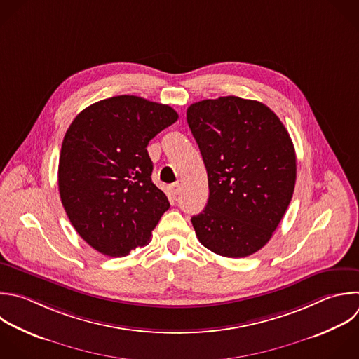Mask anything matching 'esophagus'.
I'll list each match as a JSON object with an SVG mask.
<instances>
[{"mask_svg": "<svg viewBox=\"0 0 359 359\" xmlns=\"http://www.w3.org/2000/svg\"><path fill=\"white\" fill-rule=\"evenodd\" d=\"M170 189H171V194H172L174 196H177V195L180 194V191H181V185H180L178 182L171 184V185H170Z\"/></svg>", "mask_w": 359, "mask_h": 359, "instance_id": "esophagus-1", "label": "esophagus"}]
</instances>
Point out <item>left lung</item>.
I'll return each mask as SVG.
<instances>
[{"mask_svg": "<svg viewBox=\"0 0 359 359\" xmlns=\"http://www.w3.org/2000/svg\"><path fill=\"white\" fill-rule=\"evenodd\" d=\"M209 184L191 222L210 251L241 258L262 248L283 217L296 182V154L279 118L264 104L220 97L187 109Z\"/></svg>", "mask_w": 359, "mask_h": 359, "instance_id": "obj_1", "label": "left lung"}]
</instances>
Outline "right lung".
<instances>
[{"label": "right lung", "instance_id": "1", "mask_svg": "<svg viewBox=\"0 0 359 359\" xmlns=\"http://www.w3.org/2000/svg\"><path fill=\"white\" fill-rule=\"evenodd\" d=\"M178 119L168 105L119 95L81 111L63 139L59 192L76 231L108 257L149 244L170 202L151 181L149 142Z\"/></svg>", "mask_w": 359, "mask_h": 359}]
</instances>
